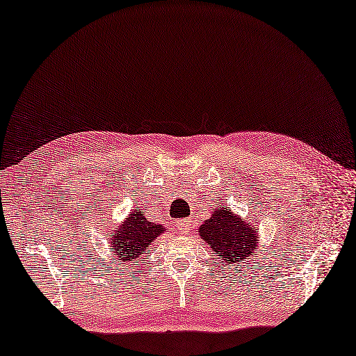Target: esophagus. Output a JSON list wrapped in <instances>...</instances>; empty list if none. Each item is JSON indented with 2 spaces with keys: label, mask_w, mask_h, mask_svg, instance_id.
Segmentation results:
<instances>
[{
  "label": "esophagus",
  "mask_w": 356,
  "mask_h": 356,
  "mask_svg": "<svg viewBox=\"0 0 356 356\" xmlns=\"http://www.w3.org/2000/svg\"><path fill=\"white\" fill-rule=\"evenodd\" d=\"M179 226V231L180 232H185V234H190L194 228V217L190 218H182V220L177 222Z\"/></svg>",
  "instance_id": "obj_1"
}]
</instances>
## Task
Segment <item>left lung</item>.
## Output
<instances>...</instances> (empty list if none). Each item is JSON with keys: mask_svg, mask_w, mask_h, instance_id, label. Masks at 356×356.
<instances>
[{"mask_svg": "<svg viewBox=\"0 0 356 356\" xmlns=\"http://www.w3.org/2000/svg\"><path fill=\"white\" fill-rule=\"evenodd\" d=\"M199 236L223 264L246 261L259 245V232L255 226L222 205L213 209V214L199 228Z\"/></svg>", "mask_w": 356, "mask_h": 356, "instance_id": "8db88e82", "label": "left lung"}]
</instances>
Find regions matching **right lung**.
Instances as JSON below:
<instances>
[{
	"label": "right lung",
	"mask_w": 356,
	"mask_h": 356,
	"mask_svg": "<svg viewBox=\"0 0 356 356\" xmlns=\"http://www.w3.org/2000/svg\"><path fill=\"white\" fill-rule=\"evenodd\" d=\"M165 228L162 225L148 222L140 209L128 214L127 220L116 226V231L110 238V251L122 261H138L145 254L151 241L156 240Z\"/></svg>",
	"instance_id": "add662e5"
}]
</instances>
